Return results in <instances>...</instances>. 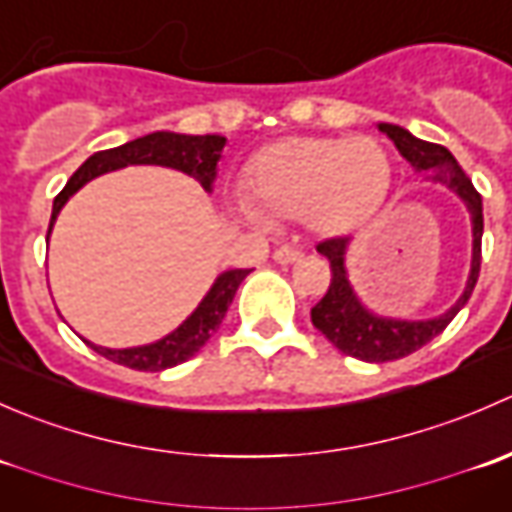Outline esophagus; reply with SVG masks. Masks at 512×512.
I'll return each mask as SVG.
<instances>
[{"mask_svg": "<svg viewBox=\"0 0 512 512\" xmlns=\"http://www.w3.org/2000/svg\"><path fill=\"white\" fill-rule=\"evenodd\" d=\"M302 252L294 250V247H280V250H275V262L277 265H294V262L302 260Z\"/></svg>", "mask_w": 512, "mask_h": 512, "instance_id": "esophagus-1", "label": "esophagus"}]
</instances>
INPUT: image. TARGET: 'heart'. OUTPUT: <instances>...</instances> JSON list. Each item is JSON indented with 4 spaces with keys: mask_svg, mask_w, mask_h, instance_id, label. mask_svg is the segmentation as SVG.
<instances>
[{
    "mask_svg": "<svg viewBox=\"0 0 512 512\" xmlns=\"http://www.w3.org/2000/svg\"><path fill=\"white\" fill-rule=\"evenodd\" d=\"M391 178L389 153L369 136L289 138L255 160L257 203L240 198L237 213L257 227H270V218H304L317 235L342 237L379 213Z\"/></svg>",
    "mask_w": 512,
    "mask_h": 512,
    "instance_id": "1",
    "label": "heart"
}]
</instances>
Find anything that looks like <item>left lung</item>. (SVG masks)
Instances as JSON below:
<instances>
[{"instance_id": "obj_1", "label": "left lung", "mask_w": 512, "mask_h": 512, "mask_svg": "<svg viewBox=\"0 0 512 512\" xmlns=\"http://www.w3.org/2000/svg\"><path fill=\"white\" fill-rule=\"evenodd\" d=\"M379 131L394 143L401 156L409 160L416 173H428L431 183L446 185L463 200L468 215H471L473 255L466 287H463V294L456 299V304H451L446 312L431 319H396L371 312L356 294L347 270V250L352 245L349 237H334V240L317 245V252H322L332 267V282H329L327 294L312 307V324L339 352L361 361H371V364L404 359V356L414 354L423 344L438 337L451 324V319L466 307L468 297L478 282L480 237H483V200H480L478 190L473 188L468 175L463 173L458 160L453 158V153L438 143L421 141L414 133L394 126V123H379Z\"/></svg>"}]
</instances>
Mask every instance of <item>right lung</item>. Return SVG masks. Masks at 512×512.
Returning <instances> with one entry per match:
<instances>
[{
	"label": "right lung",
	"instance_id": "1",
	"mask_svg": "<svg viewBox=\"0 0 512 512\" xmlns=\"http://www.w3.org/2000/svg\"><path fill=\"white\" fill-rule=\"evenodd\" d=\"M227 138L218 136V133H208V136H185V133L173 131H156L148 136L128 141L118 148H108V151H98L86 163L76 170L64 185L59 195L54 198V208H51V227H54L56 218H59L61 208L69 203L74 193H79L86 183L98 178L111 170L126 168V165H163V168L180 170V173L190 175L203 185L205 193H213V183L218 178V163L223 158ZM46 235V237H49ZM250 270H225L215 277L213 287L208 289L198 307L178 324L170 334L151 344H141V347H128V349H108L98 347V344L89 342L94 352H98L106 359L116 361V364L128 366L136 371H163L170 366H178L195 356L200 349L208 344V339L218 332L223 324L227 307H230L232 297H235L237 287Z\"/></svg>",
	"mask_w": 512,
	"mask_h": 512
}]
</instances>
